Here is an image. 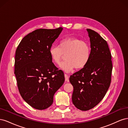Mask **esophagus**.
I'll return each instance as SVG.
<instances>
[{"instance_id": "1", "label": "esophagus", "mask_w": 128, "mask_h": 128, "mask_svg": "<svg viewBox=\"0 0 128 128\" xmlns=\"http://www.w3.org/2000/svg\"><path fill=\"white\" fill-rule=\"evenodd\" d=\"M64 78H65V80L67 81V82H69V76L67 74H64Z\"/></svg>"}]
</instances>
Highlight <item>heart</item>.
Instances as JSON below:
<instances>
[{
	"label": "heart",
	"instance_id": "1",
	"mask_svg": "<svg viewBox=\"0 0 128 128\" xmlns=\"http://www.w3.org/2000/svg\"><path fill=\"white\" fill-rule=\"evenodd\" d=\"M59 46H51L50 56L54 64H59L66 55V60L60 65V68L65 72H71L75 68L82 69L90 60L91 48L86 41L76 37H68L61 40Z\"/></svg>",
	"mask_w": 128,
	"mask_h": 128
}]
</instances>
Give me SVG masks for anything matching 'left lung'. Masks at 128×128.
<instances>
[{
  "label": "left lung",
  "instance_id": "8db88e82",
  "mask_svg": "<svg viewBox=\"0 0 128 128\" xmlns=\"http://www.w3.org/2000/svg\"><path fill=\"white\" fill-rule=\"evenodd\" d=\"M91 56L87 64L69 78L74 88L72 102L78 109L86 111L102 101L110 86L112 56L107 42L96 32L87 29Z\"/></svg>",
  "mask_w": 128,
  "mask_h": 128
}]
</instances>
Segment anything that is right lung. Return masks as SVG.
<instances>
[{
    "instance_id": "1",
    "label": "right lung",
    "mask_w": 128,
    "mask_h": 128,
    "mask_svg": "<svg viewBox=\"0 0 128 128\" xmlns=\"http://www.w3.org/2000/svg\"><path fill=\"white\" fill-rule=\"evenodd\" d=\"M63 28L40 29L26 36L15 52L18 87L24 101L36 110L49 107L64 82L63 72L52 62L49 50Z\"/></svg>"
}]
</instances>
